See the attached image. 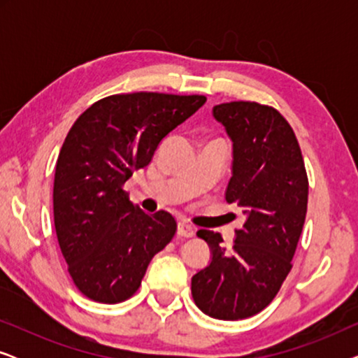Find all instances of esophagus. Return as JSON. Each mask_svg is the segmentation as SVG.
<instances>
[{
    "instance_id": "1",
    "label": "esophagus",
    "mask_w": 358,
    "mask_h": 358,
    "mask_svg": "<svg viewBox=\"0 0 358 358\" xmlns=\"http://www.w3.org/2000/svg\"><path fill=\"white\" fill-rule=\"evenodd\" d=\"M178 234L182 238H192L195 234V228L187 222H179L178 223Z\"/></svg>"
}]
</instances>
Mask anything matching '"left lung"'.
<instances>
[{
	"label": "left lung",
	"mask_w": 358,
	"mask_h": 358,
	"mask_svg": "<svg viewBox=\"0 0 358 358\" xmlns=\"http://www.w3.org/2000/svg\"><path fill=\"white\" fill-rule=\"evenodd\" d=\"M233 141V166L224 199L244 208L233 248L220 233L199 229L212 261L192 277V298L205 315L236 321L257 315L292 271L308 207V176L300 145L280 112L257 102L213 107Z\"/></svg>",
	"instance_id": "obj_1"
}]
</instances>
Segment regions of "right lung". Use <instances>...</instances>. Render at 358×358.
Listing matches in <instances>:
<instances>
[{
    "label": "right lung",
    "mask_w": 358,
    "mask_h": 358,
    "mask_svg": "<svg viewBox=\"0 0 358 358\" xmlns=\"http://www.w3.org/2000/svg\"><path fill=\"white\" fill-rule=\"evenodd\" d=\"M205 101L197 94H114L87 107L68 131L57 159L53 220L68 272L85 296L107 305L129 300L155 254L173 239V215L145 213L124 184Z\"/></svg>",
    "instance_id": "add662e5"
}]
</instances>
